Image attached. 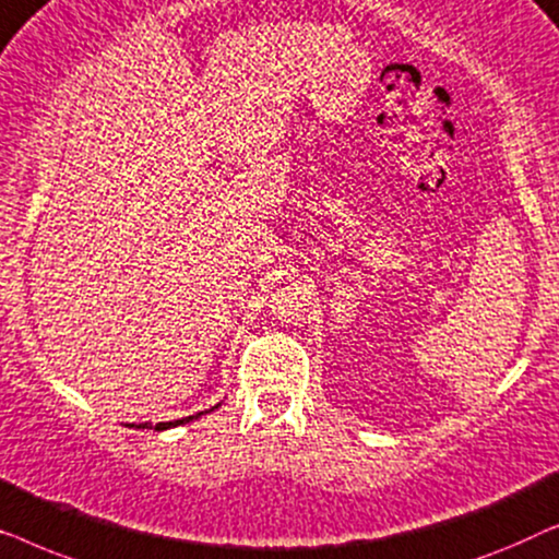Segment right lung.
<instances>
[{
	"instance_id": "obj_1",
	"label": "right lung",
	"mask_w": 559,
	"mask_h": 559,
	"mask_svg": "<svg viewBox=\"0 0 559 559\" xmlns=\"http://www.w3.org/2000/svg\"><path fill=\"white\" fill-rule=\"evenodd\" d=\"M221 404H216V407H211V409H205V412H213V409H218ZM205 412H198V415H190V417H182V419H173V423H157V425H152V423H140V425H132V427H136V430H170V427H178V425H186V423H193V419H198V417H203Z\"/></svg>"
}]
</instances>
